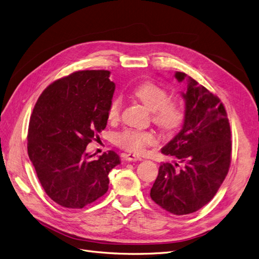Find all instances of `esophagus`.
Masks as SVG:
<instances>
[{"instance_id":"obj_1","label":"esophagus","mask_w":259,"mask_h":259,"mask_svg":"<svg viewBox=\"0 0 259 259\" xmlns=\"http://www.w3.org/2000/svg\"><path fill=\"white\" fill-rule=\"evenodd\" d=\"M125 160L129 161V162H137V161H142V157L138 156L136 154L127 153V154H125Z\"/></svg>"}]
</instances>
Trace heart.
<instances>
[{"instance_id": "obj_1", "label": "heart", "mask_w": 259, "mask_h": 259, "mask_svg": "<svg viewBox=\"0 0 259 259\" xmlns=\"http://www.w3.org/2000/svg\"><path fill=\"white\" fill-rule=\"evenodd\" d=\"M133 96L150 111L153 112V121L165 131H171L181 125L184 119V109L177 100L169 99L168 91L153 81H146L133 89ZM121 99L114 97L108 108V119L116 121L120 116ZM116 144L129 151L141 153L146 147L156 143L152 132L126 129L115 137Z\"/></svg>"}]
</instances>
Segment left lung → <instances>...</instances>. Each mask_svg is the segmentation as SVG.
<instances>
[{
	"instance_id": "8db88e82",
	"label": "left lung",
	"mask_w": 259,
	"mask_h": 259,
	"mask_svg": "<svg viewBox=\"0 0 259 259\" xmlns=\"http://www.w3.org/2000/svg\"><path fill=\"white\" fill-rule=\"evenodd\" d=\"M183 127L162 148L165 155L179 160L164 163L150 190L157 205L174 215H187L206 205L218 192L231 164V128L226 108L220 99L185 73Z\"/></svg>"
}]
</instances>
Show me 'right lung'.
I'll return each mask as SVG.
<instances>
[{
	"instance_id": "add662e5",
	"label": "right lung",
	"mask_w": 259,
	"mask_h": 259,
	"mask_svg": "<svg viewBox=\"0 0 259 259\" xmlns=\"http://www.w3.org/2000/svg\"><path fill=\"white\" fill-rule=\"evenodd\" d=\"M104 70L78 71L50 84L32 110L27 152L47 195L67 208L104 196L109 172L120 164L110 150L95 159L87 146L102 132L115 84Z\"/></svg>"
}]
</instances>
